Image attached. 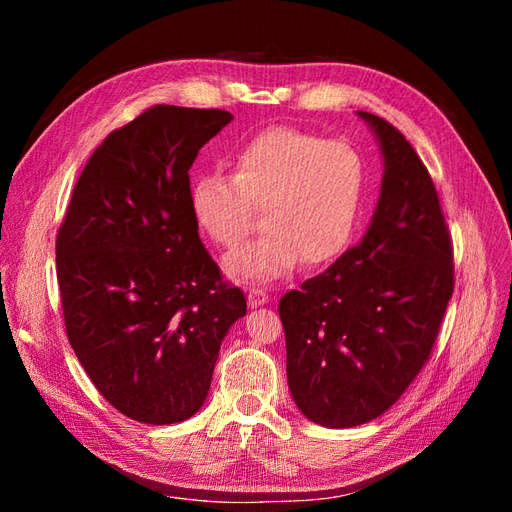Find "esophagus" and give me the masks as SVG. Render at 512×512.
I'll use <instances>...</instances> for the list:
<instances>
[{
    "mask_svg": "<svg viewBox=\"0 0 512 512\" xmlns=\"http://www.w3.org/2000/svg\"><path fill=\"white\" fill-rule=\"evenodd\" d=\"M269 301V292L265 288L260 286H252L250 290H247V303H250L252 307L256 305H265Z\"/></svg>",
    "mask_w": 512,
    "mask_h": 512,
    "instance_id": "1",
    "label": "esophagus"
}]
</instances>
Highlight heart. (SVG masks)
Instances as JSON below:
<instances>
[{
    "instance_id": "heart-1",
    "label": "heart",
    "mask_w": 512,
    "mask_h": 512,
    "mask_svg": "<svg viewBox=\"0 0 512 512\" xmlns=\"http://www.w3.org/2000/svg\"><path fill=\"white\" fill-rule=\"evenodd\" d=\"M232 170L200 175L190 190L194 224L220 247L239 245L262 209L265 230L228 258L230 273L277 280L301 260L327 265L352 241L367 196V162L354 145L271 128L235 153Z\"/></svg>"
}]
</instances>
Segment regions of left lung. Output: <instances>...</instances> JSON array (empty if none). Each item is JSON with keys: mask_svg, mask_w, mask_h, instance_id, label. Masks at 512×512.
Instances as JSON below:
<instances>
[{"mask_svg": "<svg viewBox=\"0 0 512 512\" xmlns=\"http://www.w3.org/2000/svg\"><path fill=\"white\" fill-rule=\"evenodd\" d=\"M359 115L384 156L374 220L359 245L277 307L294 404L331 429L369 423L404 395L455 288L453 239L427 166L393 123Z\"/></svg>", "mask_w": 512, "mask_h": 512, "instance_id": "obj_1", "label": "left lung"}]
</instances>
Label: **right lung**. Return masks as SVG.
<instances>
[{"mask_svg":"<svg viewBox=\"0 0 512 512\" xmlns=\"http://www.w3.org/2000/svg\"><path fill=\"white\" fill-rule=\"evenodd\" d=\"M232 119L156 104L91 153L57 230V282L70 346L98 393L147 425L190 418L209 393L241 288L198 237L190 168Z\"/></svg>","mask_w":512,"mask_h":512,"instance_id":"1","label":"right lung"}]
</instances>
